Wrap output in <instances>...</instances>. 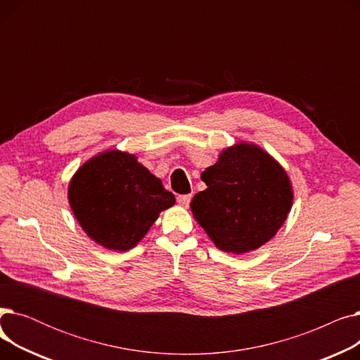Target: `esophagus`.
<instances>
[{"instance_id":"1","label":"esophagus","mask_w":360,"mask_h":360,"mask_svg":"<svg viewBox=\"0 0 360 360\" xmlns=\"http://www.w3.org/2000/svg\"><path fill=\"white\" fill-rule=\"evenodd\" d=\"M191 198H193V195L191 194H188V195H178V202L182 205V207H188L190 205V202H191Z\"/></svg>"}]
</instances>
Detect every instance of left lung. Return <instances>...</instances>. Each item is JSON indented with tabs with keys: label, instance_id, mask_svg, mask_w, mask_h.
<instances>
[{
	"label": "left lung",
	"instance_id": "8db88e82",
	"mask_svg": "<svg viewBox=\"0 0 360 360\" xmlns=\"http://www.w3.org/2000/svg\"><path fill=\"white\" fill-rule=\"evenodd\" d=\"M207 188L194 195L191 212L220 251L242 255L267 243L293 204L290 178L259 146L226 147L201 174Z\"/></svg>",
	"mask_w": 360,
	"mask_h": 360
}]
</instances>
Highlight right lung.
I'll return each mask as SVG.
<instances>
[{
  "instance_id": "1",
  "label": "right lung",
  "mask_w": 360,
  "mask_h": 360,
  "mask_svg": "<svg viewBox=\"0 0 360 360\" xmlns=\"http://www.w3.org/2000/svg\"><path fill=\"white\" fill-rule=\"evenodd\" d=\"M68 202L91 240L125 252L146 236L160 212L175 204V195L136 155L110 148L77 169L68 185Z\"/></svg>"
}]
</instances>
